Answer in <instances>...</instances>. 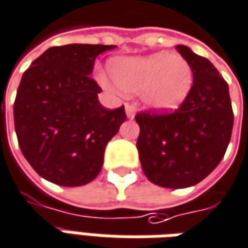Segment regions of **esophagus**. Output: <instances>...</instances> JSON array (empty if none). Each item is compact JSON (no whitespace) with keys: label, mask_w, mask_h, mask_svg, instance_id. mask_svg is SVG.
Wrapping results in <instances>:
<instances>
[{"label":"esophagus","mask_w":248,"mask_h":248,"mask_svg":"<svg viewBox=\"0 0 248 248\" xmlns=\"http://www.w3.org/2000/svg\"><path fill=\"white\" fill-rule=\"evenodd\" d=\"M124 110H126V115H127V118L129 119L134 118V115H136V108H134L133 105L126 103V105H124Z\"/></svg>","instance_id":"obj_1"}]
</instances>
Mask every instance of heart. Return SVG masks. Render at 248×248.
<instances>
[{
	"instance_id": "b5f03b06",
	"label": "heart",
	"mask_w": 248,
	"mask_h": 248,
	"mask_svg": "<svg viewBox=\"0 0 248 248\" xmlns=\"http://www.w3.org/2000/svg\"><path fill=\"white\" fill-rule=\"evenodd\" d=\"M110 76L119 90L140 93L145 106L161 112L176 110L193 83L190 64L181 55L166 52L114 59Z\"/></svg>"
}]
</instances>
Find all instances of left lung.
<instances>
[{
	"instance_id": "1",
	"label": "left lung",
	"mask_w": 248,
	"mask_h": 248,
	"mask_svg": "<svg viewBox=\"0 0 248 248\" xmlns=\"http://www.w3.org/2000/svg\"><path fill=\"white\" fill-rule=\"evenodd\" d=\"M176 48L193 71L186 99L170 114L136 115L142 170L153 184L172 189L199 184L219 165L233 126L228 84L219 71L188 46Z\"/></svg>"
}]
</instances>
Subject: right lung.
<instances>
[{
    "label": "right lung",
    "mask_w": 248,
    "mask_h": 248,
    "mask_svg": "<svg viewBox=\"0 0 248 248\" xmlns=\"http://www.w3.org/2000/svg\"><path fill=\"white\" fill-rule=\"evenodd\" d=\"M115 46H52L21 78L15 129L24 157L43 178L62 186L88 184L99 174L108 141L126 121L124 107L98 100L95 59Z\"/></svg>",
    "instance_id": "right-lung-1"
}]
</instances>
